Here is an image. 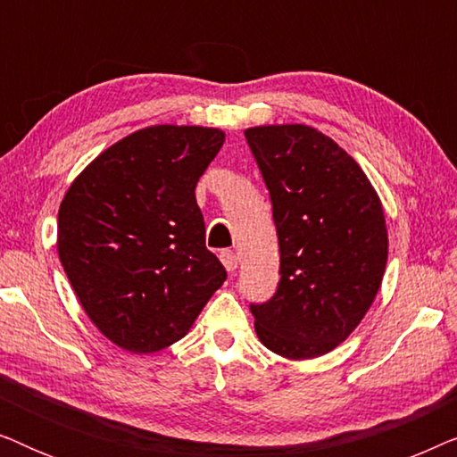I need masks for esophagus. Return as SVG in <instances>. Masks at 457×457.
Wrapping results in <instances>:
<instances>
[{"label":"esophagus","mask_w":457,"mask_h":457,"mask_svg":"<svg viewBox=\"0 0 457 457\" xmlns=\"http://www.w3.org/2000/svg\"><path fill=\"white\" fill-rule=\"evenodd\" d=\"M220 262H222V266L227 268L228 272H235L237 270V253L230 252V249H222V252H220Z\"/></svg>","instance_id":"obj_1"}]
</instances>
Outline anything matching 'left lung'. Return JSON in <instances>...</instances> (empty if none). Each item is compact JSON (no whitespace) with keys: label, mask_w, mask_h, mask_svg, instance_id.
Here are the masks:
<instances>
[{"label":"left lung","mask_w":457,"mask_h":457,"mask_svg":"<svg viewBox=\"0 0 457 457\" xmlns=\"http://www.w3.org/2000/svg\"><path fill=\"white\" fill-rule=\"evenodd\" d=\"M278 235L280 280L249 303L255 333L291 360L328 353L358 327L386 264L383 208L370 180L327 135L303 124L245 130Z\"/></svg>","instance_id":"obj_1"}]
</instances>
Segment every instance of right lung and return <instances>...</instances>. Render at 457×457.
<instances>
[{
	"mask_svg": "<svg viewBox=\"0 0 457 457\" xmlns=\"http://www.w3.org/2000/svg\"><path fill=\"white\" fill-rule=\"evenodd\" d=\"M222 143L218 129L137 130L97 155L62 199V266L87 316L122 349L152 353L183 339L227 280L195 202Z\"/></svg>",
	"mask_w": 457,
	"mask_h": 457,
	"instance_id": "1",
	"label": "right lung"
}]
</instances>
